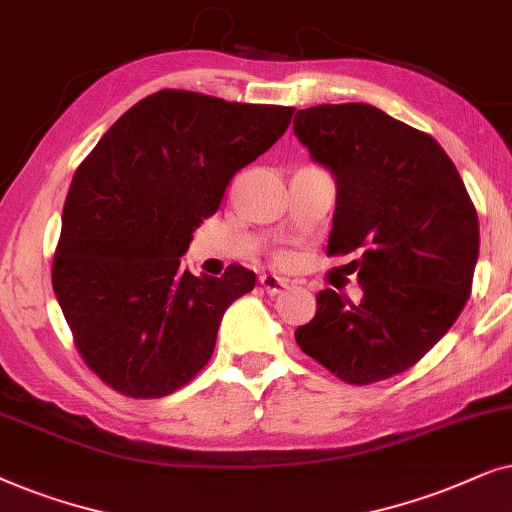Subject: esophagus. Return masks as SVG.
Here are the masks:
<instances>
[{
    "label": "esophagus",
    "mask_w": 512,
    "mask_h": 512,
    "mask_svg": "<svg viewBox=\"0 0 512 512\" xmlns=\"http://www.w3.org/2000/svg\"><path fill=\"white\" fill-rule=\"evenodd\" d=\"M260 285L269 292V295H281V292L288 288V281H285V278H281V276L264 274V276H260Z\"/></svg>",
    "instance_id": "esophagus-1"
}]
</instances>
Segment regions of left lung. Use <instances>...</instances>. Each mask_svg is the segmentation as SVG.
<instances>
[{"label":"left lung","instance_id":"obj_1","mask_svg":"<svg viewBox=\"0 0 512 512\" xmlns=\"http://www.w3.org/2000/svg\"><path fill=\"white\" fill-rule=\"evenodd\" d=\"M297 140L335 177L327 252L351 262L360 304L318 292L295 339L349 384L405 372L459 318L478 264L480 227L459 170L431 135L365 102L297 109Z\"/></svg>","mask_w":512,"mask_h":512}]
</instances>
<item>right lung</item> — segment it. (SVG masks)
Masks as SVG:
<instances>
[{
	"label": "right lung",
	"mask_w": 512,
	"mask_h": 512,
	"mask_svg": "<svg viewBox=\"0 0 512 512\" xmlns=\"http://www.w3.org/2000/svg\"><path fill=\"white\" fill-rule=\"evenodd\" d=\"M292 112L166 88L121 114L77 168L51 281L81 358L105 384L163 398L213 356L224 311L255 274L231 264L220 278L194 276L180 257Z\"/></svg>",
	"instance_id": "1"
}]
</instances>
